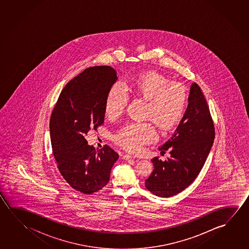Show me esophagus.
<instances>
[{"mask_svg": "<svg viewBox=\"0 0 249 249\" xmlns=\"http://www.w3.org/2000/svg\"><path fill=\"white\" fill-rule=\"evenodd\" d=\"M123 160H130V159H135V156H133V155H125L123 156Z\"/></svg>", "mask_w": 249, "mask_h": 249, "instance_id": "esophagus-1", "label": "esophagus"}]
</instances>
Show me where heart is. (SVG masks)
<instances>
[{"mask_svg":"<svg viewBox=\"0 0 249 249\" xmlns=\"http://www.w3.org/2000/svg\"><path fill=\"white\" fill-rule=\"evenodd\" d=\"M130 94L147 102L145 118L153 120L162 130H169L183 117L188 94L183 87L172 82L160 73L149 71L124 82L116 83L108 90L105 100V112L110 118L123 114ZM132 122L121 127L114 135L115 142L130 152H139L143 146L157 138L152 121Z\"/></svg>","mask_w":249,"mask_h":249,"instance_id":"obj_1","label":"heart"}]
</instances>
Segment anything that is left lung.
Segmentation results:
<instances>
[{"label": "left lung", "instance_id": "8db88e82", "mask_svg": "<svg viewBox=\"0 0 249 249\" xmlns=\"http://www.w3.org/2000/svg\"><path fill=\"white\" fill-rule=\"evenodd\" d=\"M214 126L209 107L200 87L190 88L188 105L171 138L159 150L169 151L170 157L162 161L151 160L154 170L145 180L147 190L160 197L176 196L196 179L202 169L214 140Z\"/></svg>", "mask_w": 249, "mask_h": 249}]
</instances>
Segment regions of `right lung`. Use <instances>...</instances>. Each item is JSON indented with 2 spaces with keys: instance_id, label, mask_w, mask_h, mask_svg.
I'll return each mask as SVG.
<instances>
[{
  "instance_id": "add662e5",
  "label": "right lung",
  "mask_w": 249,
  "mask_h": 249,
  "mask_svg": "<svg viewBox=\"0 0 249 249\" xmlns=\"http://www.w3.org/2000/svg\"><path fill=\"white\" fill-rule=\"evenodd\" d=\"M117 79L109 66L87 69L64 87L51 114L50 139L58 169L73 189L85 195L106 186L119 158L109 146L96 150L84 137L104 123L107 94Z\"/></svg>"
}]
</instances>
